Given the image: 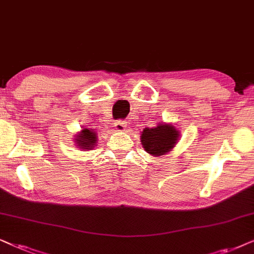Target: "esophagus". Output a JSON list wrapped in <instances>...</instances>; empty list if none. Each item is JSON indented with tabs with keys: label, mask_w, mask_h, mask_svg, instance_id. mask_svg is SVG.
<instances>
[{
	"label": "esophagus",
	"mask_w": 254,
	"mask_h": 254,
	"mask_svg": "<svg viewBox=\"0 0 254 254\" xmlns=\"http://www.w3.org/2000/svg\"><path fill=\"white\" fill-rule=\"evenodd\" d=\"M114 127L116 131H125V129H127V123L123 121H116L114 122Z\"/></svg>",
	"instance_id": "1"
}]
</instances>
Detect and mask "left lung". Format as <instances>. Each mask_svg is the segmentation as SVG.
I'll return each instance as SVG.
<instances>
[{"instance_id":"obj_1","label":"left lung","mask_w":254,"mask_h":254,"mask_svg":"<svg viewBox=\"0 0 254 254\" xmlns=\"http://www.w3.org/2000/svg\"><path fill=\"white\" fill-rule=\"evenodd\" d=\"M180 132L172 124L159 123L154 127H145L141 132V145L151 155H164L178 143Z\"/></svg>"}]
</instances>
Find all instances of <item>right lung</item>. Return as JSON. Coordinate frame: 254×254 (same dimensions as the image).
I'll return each mask as SVG.
<instances>
[{"label":"right lung","instance_id":"add662e5","mask_svg":"<svg viewBox=\"0 0 254 254\" xmlns=\"http://www.w3.org/2000/svg\"><path fill=\"white\" fill-rule=\"evenodd\" d=\"M96 133L89 129H82L76 134L75 138L77 146H79V148H82V150H92L96 145Z\"/></svg>","mask_w":254,"mask_h":254}]
</instances>
